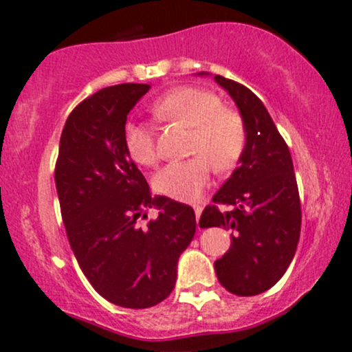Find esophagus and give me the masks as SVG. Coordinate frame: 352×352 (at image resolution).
Returning a JSON list of instances; mask_svg holds the SVG:
<instances>
[{
	"label": "esophagus",
	"instance_id": "obj_1",
	"mask_svg": "<svg viewBox=\"0 0 352 352\" xmlns=\"http://www.w3.org/2000/svg\"><path fill=\"white\" fill-rule=\"evenodd\" d=\"M193 212H195L197 221H199V218H200V213H201V207H200V205H193Z\"/></svg>",
	"mask_w": 352,
	"mask_h": 352
}]
</instances>
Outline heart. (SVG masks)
Listing matches in <instances>:
<instances>
[{
  "instance_id": "b5f03b06",
  "label": "heart",
  "mask_w": 352,
  "mask_h": 352,
  "mask_svg": "<svg viewBox=\"0 0 352 352\" xmlns=\"http://www.w3.org/2000/svg\"><path fill=\"white\" fill-rule=\"evenodd\" d=\"M152 114L160 122L190 125L187 152L190 159L164 165L153 175L157 193L180 201H193L208 187L213 167L218 172L232 170L240 162L246 147L243 117L221 106L215 92L184 86L167 92L152 104ZM125 152L139 165L151 167L159 159L152 125L129 120L124 125Z\"/></svg>"
}]
</instances>
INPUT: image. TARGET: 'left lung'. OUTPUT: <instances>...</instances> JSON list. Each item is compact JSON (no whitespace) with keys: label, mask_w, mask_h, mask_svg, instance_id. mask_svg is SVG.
Returning <instances> with one entry per match:
<instances>
[{"label":"left lung","mask_w":352,"mask_h":352,"mask_svg":"<svg viewBox=\"0 0 352 352\" xmlns=\"http://www.w3.org/2000/svg\"><path fill=\"white\" fill-rule=\"evenodd\" d=\"M240 109L246 147L240 165L213 195L200 227L232 232V245L215 261L218 281L236 296H254L278 283L296 253L301 201L292 153L263 102L236 80L215 76ZM232 206L220 210L219 205Z\"/></svg>","instance_id":"left-lung-1"}]
</instances>
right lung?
<instances>
[{"instance_id":"add662e5","label":"right lung","mask_w":352,"mask_h":352,"mask_svg":"<svg viewBox=\"0 0 352 352\" xmlns=\"http://www.w3.org/2000/svg\"><path fill=\"white\" fill-rule=\"evenodd\" d=\"M148 89L117 84L79 102L63 129L54 168L60 215L84 276L107 301L132 309L151 308L172 293L177 261L197 227L190 205L152 199L125 152L127 114ZM152 206L160 217L142 228Z\"/></svg>"}]
</instances>
